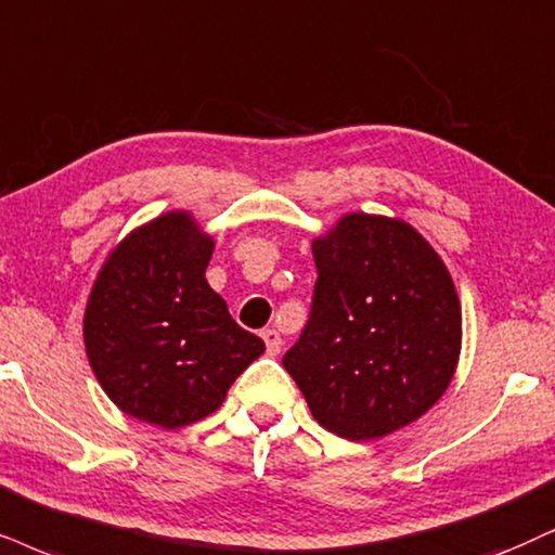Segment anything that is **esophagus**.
<instances>
[{"label": "esophagus", "mask_w": 555, "mask_h": 555, "mask_svg": "<svg viewBox=\"0 0 555 555\" xmlns=\"http://www.w3.org/2000/svg\"><path fill=\"white\" fill-rule=\"evenodd\" d=\"M262 339H264V347H267V354H280V350H283V337H280L278 330H264L262 332Z\"/></svg>", "instance_id": "34e87169"}]
</instances>
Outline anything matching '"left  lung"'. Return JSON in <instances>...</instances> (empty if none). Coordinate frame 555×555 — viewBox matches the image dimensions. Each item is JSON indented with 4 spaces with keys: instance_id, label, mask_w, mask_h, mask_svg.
Returning a JSON list of instances; mask_svg holds the SVG:
<instances>
[{
    "instance_id": "left-lung-1",
    "label": "left lung",
    "mask_w": 555,
    "mask_h": 555,
    "mask_svg": "<svg viewBox=\"0 0 555 555\" xmlns=\"http://www.w3.org/2000/svg\"><path fill=\"white\" fill-rule=\"evenodd\" d=\"M311 249V317L283 365L321 427L378 440L427 414L453 380L463 337L453 278L401 218L347 214Z\"/></svg>"
}]
</instances>
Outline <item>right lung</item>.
I'll return each mask as SVG.
<instances>
[{
	"label": "right lung",
	"instance_id": "1",
	"mask_svg": "<svg viewBox=\"0 0 555 555\" xmlns=\"http://www.w3.org/2000/svg\"><path fill=\"white\" fill-rule=\"evenodd\" d=\"M188 210L139 225L107 255L85 309V347L120 412L162 429L201 422L264 352L205 280L214 255Z\"/></svg>",
	"mask_w": 555,
	"mask_h": 555
}]
</instances>
